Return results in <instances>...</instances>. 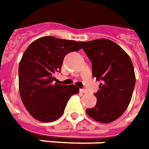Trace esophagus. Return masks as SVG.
Listing matches in <instances>:
<instances>
[{
  "label": "esophagus",
  "instance_id": "34e87169",
  "mask_svg": "<svg viewBox=\"0 0 149 149\" xmlns=\"http://www.w3.org/2000/svg\"><path fill=\"white\" fill-rule=\"evenodd\" d=\"M80 92H82V93H87V92H88L86 89H80Z\"/></svg>",
  "mask_w": 149,
  "mask_h": 149
}]
</instances>
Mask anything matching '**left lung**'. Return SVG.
I'll list each match as a JSON object with an SVG mask.
<instances>
[{"mask_svg":"<svg viewBox=\"0 0 149 149\" xmlns=\"http://www.w3.org/2000/svg\"><path fill=\"white\" fill-rule=\"evenodd\" d=\"M91 61L92 76L101 81L95 93L97 102L86 110L91 118L109 123L116 120L130 102L136 78L130 58L122 47L106 38L80 42Z\"/></svg>","mask_w":149,"mask_h":149,"instance_id":"left-lung-1","label":"left lung"}]
</instances>
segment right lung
I'll use <instances>...</instances> for the list:
<instances>
[{
    "label": "right lung",
    "mask_w": 149,
    "mask_h": 149,
    "mask_svg": "<svg viewBox=\"0 0 149 149\" xmlns=\"http://www.w3.org/2000/svg\"><path fill=\"white\" fill-rule=\"evenodd\" d=\"M81 49L79 42L45 36L31 43L19 65V89L30 114L40 122L57 120L64 113L76 85L54 84V75L61 72L67 54Z\"/></svg>",
    "instance_id": "obj_1"
}]
</instances>
